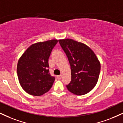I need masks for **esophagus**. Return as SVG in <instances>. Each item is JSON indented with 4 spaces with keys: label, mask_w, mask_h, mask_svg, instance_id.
I'll return each instance as SVG.
<instances>
[{
    "label": "esophagus",
    "mask_w": 123,
    "mask_h": 123,
    "mask_svg": "<svg viewBox=\"0 0 123 123\" xmlns=\"http://www.w3.org/2000/svg\"><path fill=\"white\" fill-rule=\"evenodd\" d=\"M57 78L58 79H60L62 78V75H58V76H57Z\"/></svg>",
    "instance_id": "esophagus-1"
}]
</instances>
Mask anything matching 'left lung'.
I'll return each mask as SVG.
<instances>
[{
	"mask_svg": "<svg viewBox=\"0 0 123 123\" xmlns=\"http://www.w3.org/2000/svg\"><path fill=\"white\" fill-rule=\"evenodd\" d=\"M59 42L71 66V80L66 86L68 90L76 95L88 93L96 86L100 71L96 56L87 45L72 39Z\"/></svg>",
	"mask_w": 123,
	"mask_h": 123,
	"instance_id": "obj_1",
	"label": "left lung"
}]
</instances>
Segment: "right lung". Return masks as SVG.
Segmentation results:
<instances>
[{"label": "right lung", "instance_id": "1", "mask_svg": "<svg viewBox=\"0 0 123 123\" xmlns=\"http://www.w3.org/2000/svg\"><path fill=\"white\" fill-rule=\"evenodd\" d=\"M57 43V40H51L34 44L18 61L20 84L30 95L41 96L52 87L55 78L49 74L48 59Z\"/></svg>", "mask_w": 123, "mask_h": 123}]
</instances>
